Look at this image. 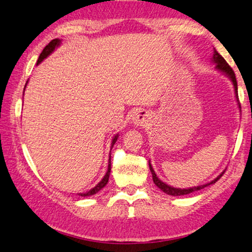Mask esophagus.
Instances as JSON below:
<instances>
[{"label": "esophagus", "instance_id": "34e87169", "mask_svg": "<svg viewBox=\"0 0 252 252\" xmlns=\"http://www.w3.org/2000/svg\"><path fill=\"white\" fill-rule=\"evenodd\" d=\"M150 116H151L150 113H148V111H146V110H138V111H136L135 115H134V117H133L135 125H137V126H145L146 124H147V122L150 121Z\"/></svg>", "mask_w": 252, "mask_h": 252}]
</instances>
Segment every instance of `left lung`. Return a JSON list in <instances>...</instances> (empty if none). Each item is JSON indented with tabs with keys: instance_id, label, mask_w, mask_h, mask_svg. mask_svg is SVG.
Segmentation results:
<instances>
[{
	"instance_id": "obj_1",
	"label": "left lung",
	"mask_w": 252,
	"mask_h": 252,
	"mask_svg": "<svg viewBox=\"0 0 252 252\" xmlns=\"http://www.w3.org/2000/svg\"><path fill=\"white\" fill-rule=\"evenodd\" d=\"M212 61L214 63H216V69L219 70L220 72L224 73L226 77H229V79L232 81L233 84V88H234V94H236V98H237V101H238V105H239V108H240V104H239V98H238V85H237V79H236V75H234L232 68L230 67V65L226 63V61L223 59V57H222L219 52H218L216 49H214L213 51V57H212ZM150 170L152 172V176H153V181L156 187L158 189H162L164 193H166L168 195H173V196H180V195H185V194H189V193L194 192V191H199L201 189H204L209 187V185H211L213 183H216L218 180L220 179V177L223 175L224 171L221 173V174L216 177L213 181L211 182H209L207 184H203V185H199V187H194V188H189V189H179V188H173L171 185H168L166 183H164L160 181L158 175L155 174V171L153 170V167H152V165L150 163Z\"/></svg>"
}]
</instances>
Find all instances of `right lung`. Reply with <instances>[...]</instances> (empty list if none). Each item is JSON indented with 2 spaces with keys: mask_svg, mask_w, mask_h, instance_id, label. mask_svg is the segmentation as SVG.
Listing matches in <instances>:
<instances>
[{
  "mask_svg": "<svg viewBox=\"0 0 252 252\" xmlns=\"http://www.w3.org/2000/svg\"><path fill=\"white\" fill-rule=\"evenodd\" d=\"M60 44H61V40H59V39H53L52 41H50V42H49L47 45H45L44 49L42 50V52H41V55L39 56V59H38V63H36V64H39V63H41V61H43L48 56H50L51 53H52L53 51H55V49L59 47ZM27 85H28V81H27V84H26V87H27ZM26 87H24V89H26ZM23 94H24V93H23ZM117 138H118V135H116V136H115V137L113 138V141H111V148H113L114 144L116 143ZM110 151H111V150H110ZM108 160H109V162H108V170H107L105 176L102 177V180L100 181V182H99V183L96 185V187L93 188L92 189H89L88 192H86V193H79V194H78V195H81V196H90V195H94V194H96L97 192L100 191V189H101L102 188L106 187V184L108 183L109 175H110V168H111L110 156H109V159H108Z\"/></svg>",
  "mask_w": 252,
  "mask_h": 252,
  "instance_id": "right-lung-1",
  "label": "right lung"
}]
</instances>
